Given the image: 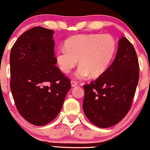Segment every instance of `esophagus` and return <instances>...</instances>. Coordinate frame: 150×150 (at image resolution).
Wrapping results in <instances>:
<instances>
[{
  "instance_id": "esophagus-1",
  "label": "esophagus",
  "mask_w": 150,
  "mask_h": 150,
  "mask_svg": "<svg viewBox=\"0 0 150 150\" xmlns=\"http://www.w3.org/2000/svg\"><path fill=\"white\" fill-rule=\"evenodd\" d=\"M71 86L72 87H74L78 84V82H77L76 81H75V80H72L71 81Z\"/></svg>"
}]
</instances>
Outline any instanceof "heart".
<instances>
[{"mask_svg": "<svg viewBox=\"0 0 150 150\" xmlns=\"http://www.w3.org/2000/svg\"><path fill=\"white\" fill-rule=\"evenodd\" d=\"M115 39L110 35H78L69 38L65 48L55 53V61L60 70L69 74L79 59L80 66L76 76L79 79L98 78L107 71L116 52Z\"/></svg>", "mask_w": 150, "mask_h": 150, "instance_id": "b5f03b06", "label": "heart"}]
</instances>
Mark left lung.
Instances as JSON below:
<instances>
[{"label": "left lung", "instance_id": "8db88e82", "mask_svg": "<svg viewBox=\"0 0 150 150\" xmlns=\"http://www.w3.org/2000/svg\"><path fill=\"white\" fill-rule=\"evenodd\" d=\"M137 52L122 38L113 62L103 75L84 84L83 110L92 123L108 128L119 123L132 108L139 78Z\"/></svg>", "mask_w": 150, "mask_h": 150}]
</instances>
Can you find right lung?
Returning <instances> with one entry per match:
<instances>
[{
  "instance_id": "1",
  "label": "right lung",
  "mask_w": 150,
  "mask_h": 150,
  "mask_svg": "<svg viewBox=\"0 0 150 150\" xmlns=\"http://www.w3.org/2000/svg\"><path fill=\"white\" fill-rule=\"evenodd\" d=\"M53 31L35 27L23 33L10 54V87L20 115L44 126L62 108L71 81L55 66Z\"/></svg>"
}]
</instances>
